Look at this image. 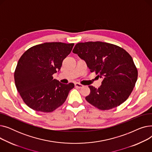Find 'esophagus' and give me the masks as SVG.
I'll return each mask as SVG.
<instances>
[{
    "mask_svg": "<svg viewBox=\"0 0 152 152\" xmlns=\"http://www.w3.org/2000/svg\"><path fill=\"white\" fill-rule=\"evenodd\" d=\"M84 86L83 85H82V84H81L80 83H76L75 84V87H77V88H81V87H83Z\"/></svg>",
    "mask_w": 152,
    "mask_h": 152,
    "instance_id": "1",
    "label": "esophagus"
}]
</instances>
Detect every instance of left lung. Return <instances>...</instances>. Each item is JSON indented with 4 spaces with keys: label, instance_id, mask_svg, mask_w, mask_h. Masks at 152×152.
<instances>
[{
    "label": "left lung",
    "instance_id": "1",
    "mask_svg": "<svg viewBox=\"0 0 152 152\" xmlns=\"http://www.w3.org/2000/svg\"><path fill=\"white\" fill-rule=\"evenodd\" d=\"M85 60L91 73L103 78L98 89L89 86L86 100L102 110L116 108L131 95L137 81V69L131 56L123 48L102 42L76 44L73 50Z\"/></svg>",
    "mask_w": 152,
    "mask_h": 152
}]
</instances>
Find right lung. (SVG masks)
Segmentation results:
<instances>
[{"mask_svg":"<svg viewBox=\"0 0 152 152\" xmlns=\"http://www.w3.org/2000/svg\"><path fill=\"white\" fill-rule=\"evenodd\" d=\"M74 43L45 42L29 48L18 60L14 79L23 102L33 110L54 111L65 102L73 83L62 84L52 75L60 70Z\"/></svg>","mask_w":152,"mask_h":152,"instance_id":"right-lung-1","label":"right lung"}]
</instances>
